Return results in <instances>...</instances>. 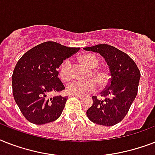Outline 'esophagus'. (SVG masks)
Instances as JSON below:
<instances>
[{
    "label": "esophagus",
    "mask_w": 155,
    "mask_h": 155,
    "mask_svg": "<svg viewBox=\"0 0 155 155\" xmlns=\"http://www.w3.org/2000/svg\"><path fill=\"white\" fill-rule=\"evenodd\" d=\"M71 97H76L79 98H83V96H79V95H71Z\"/></svg>",
    "instance_id": "1"
}]
</instances>
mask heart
Returning <instances> with one entry per match:
<instances>
[{
  "mask_svg": "<svg viewBox=\"0 0 155 155\" xmlns=\"http://www.w3.org/2000/svg\"><path fill=\"white\" fill-rule=\"evenodd\" d=\"M80 59L86 64L89 68L92 69L89 76H93L96 81L93 79L84 80H76L73 81L68 85L67 91L71 95H79V96H84L95 92L97 89V83L100 86H104L108 83V75L106 71L101 69H94L99 65V59L93 54H87L83 55ZM59 77L63 82H68L72 79V73H71V63L70 59H65L60 65L58 70Z\"/></svg>",
  "mask_w": 155,
  "mask_h": 155,
  "instance_id": "heart-1",
  "label": "heart"
}]
</instances>
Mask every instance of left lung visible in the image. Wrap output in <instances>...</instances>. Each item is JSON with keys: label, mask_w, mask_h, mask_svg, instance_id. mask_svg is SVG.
Here are the masks:
<instances>
[{"label": "left lung", "mask_w": 155, "mask_h": 155, "mask_svg": "<svg viewBox=\"0 0 155 155\" xmlns=\"http://www.w3.org/2000/svg\"><path fill=\"white\" fill-rule=\"evenodd\" d=\"M84 49L103 56L111 76L107 87L101 92L104 99L92 97L93 104L87 110V117L98 125L113 126L125 118L137 96L140 71L127 54L113 46L99 44Z\"/></svg>", "instance_id": "obj_1"}]
</instances>
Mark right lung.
Returning a JSON list of instances; mask_svg holds the SVG:
<instances>
[{
	"instance_id": "right-lung-1",
	"label": "right lung",
	"mask_w": 155,
	"mask_h": 155,
	"mask_svg": "<svg viewBox=\"0 0 155 155\" xmlns=\"http://www.w3.org/2000/svg\"><path fill=\"white\" fill-rule=\"evenodd\" d=\"M80 51L54 42H46L25 52L12 75L13 94L25 118L35 125L52 122L60 117L68 97H47L65 87L58 77L63 60Z\"/></svg>"
}]
</instances>
